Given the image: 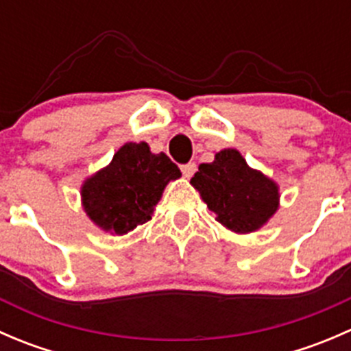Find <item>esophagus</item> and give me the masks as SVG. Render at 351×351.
<instances>
[{
	"label": "esophagus",
	"instance_id": "1",
	"mask_svg": "<svg viewBox=\"0 0 351 351\" xmlns=\"http://www.w3.org/2000/svg\"><path fill=\"white\" fill-rule=\"evenodd\" d=\"M197 171V165L195 162H186V165L182 166V173L185 178H192L193 173Z\"/></svg>",
	"mask_w": 351,
	"mask_h": 351
}]
</instances>
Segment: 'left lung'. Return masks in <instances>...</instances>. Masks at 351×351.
I'll return each mask as SVG.
<instances>
[{
  "label": "left lung",
  "mask_w": 351,
  "mask_h": 351,
  "mask_svg": "<svg viewBox=\"0 0 351 351\" xmlns=\"http://www.w3.org/2000/svg\"><path fill=\"white\" fill-rule=\"evenodd\" d=\"M190 183L214 212L215 221L238 234L263 228L278 208L277 183L250 168L236 149H224L212 162H202Z\"/></svg>",
  "instance_id": "left-lung-1"
}]
</instances>
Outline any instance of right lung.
I'll return each mask as SVG.
<instances>
[{
	"label": "right lung",
	"mask_w": 351,
	"mask_h": 351,
	"mask_svg": "<svg viewBox=\"0 0 351 351\" xmlns=\"http://www.w3.org/2000/svg\"><path fill=\"white\" fill-rule=\"evenodd\" d=\"M180 168L165 153L153 154L146 143H127L112 162L81 186L88 217L110 234H127L151 219L154 205Z\"/></svg>",
	"instance_id": "obj_1"
}]
</instances>
